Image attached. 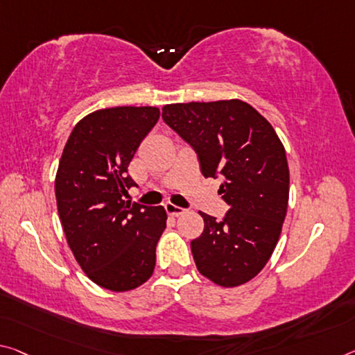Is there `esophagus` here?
<instances>
[{
	"mask_svg": "<svg viewBox=\"0 0 355 355\" xmlns=\"http://www.w3.org/2000/svg\"><path fill=\"white\" fill-rule=\"evenodd\" d=\"M166 211H167L168 216L177 218V216H182L187 210H184V208H182V207L173 205V204H166Z\"/></svg>",
	"mask_w": 355,
	"mask_h": 355,
	"instance_id": "obj_1",
	"label": "esophagus"
}]
</instances>
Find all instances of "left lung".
Wrapping results in <instances>:
<instances>
[{
    "mask_svg": "<svg viewBox=\"0 0 355 355\" xmlns=\"http://www.w3.org/2000/svg\"><path fill=\"white\" fill-rule=\"evenodd\" d=\"M162 118L199 156L204 177L223 178L221 221L200 211L204 232L191 241L196 267L221 288L248 283L277 246L289 202V167L277 131L248 103L223 99L162 107Z\"/></svg>",
    "mask_w": 355,
    "mask_h": 355,
    "instance_id": "1",
    "label": "left lung"
}]
</instances>
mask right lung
Segmentation results:
<instances>
[{"label": "right lung", "instance_id": "add662e5", "mask_svg": "<svg viewBox=\"0 0 355 355\" xmlns=\"http://www.w3.org/2000/svg\"><path fill=\"white\" fill-rule=\"evenodd\" d=\"M159 115L150 105L94 110L74 126L61 155L55 177L61 226L78 266L104 289L132 291L155 272L167 213L123 196L137 187L129 162Z\"/></svg>", "mask_w": 355, "mask_h": 355}]
</instances>
